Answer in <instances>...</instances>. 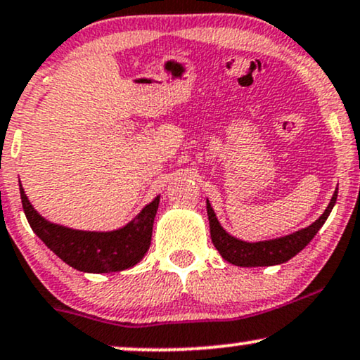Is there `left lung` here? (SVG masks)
<instances>
[{"label":"left lung","mask_w":360,"mask_h":360,"mask_svg":"<svg viewBox=\"0 0 360 360\" xmlns=\"http://www.w3.org/2000/svg\"><path fill=\"white\" fill-rule=\"evenodd\" d=\"M337 193L339 189L333 191V196L328 202V206L323 211V214L319 219H315L310 226L298 229L295 233L290 235L274 238V240L265 241H243L240 238H235L229 235L221 226V223L216 218L213 207H211L210 201L206 199V210H207V219H210V231H211V241H213L214 248L219 251V255L226 259L228 263L236 266H271L280 265V263L288 262L290 258L295 257L300 253L307 245L314 240L317 231L323 226L327 221L328 214L333 210L337 201Z\"/></svg>","instance_id":"1"}]
</instances>
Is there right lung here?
Returning <instances> with one entry per match:
<instances>
[{
  "instance_id": "obj_1",
  "label": "right lung",
  "mask_w": 360,
  "mask_h": 360,
  "mask_svg": "<svg viewBox=\"0 0 360 360\" xmlns=\"http://www.w3.org/2000/svg\"><path fill=\"white\" fill-rule=\"evenodd\" d=\"M20 196L34 235L67 265L84 274H110L137 265L150 246L154 218L161 199V196H155L122 228L112 231H84L46 221L28 201L21 183Z\"/></svg>"
}]
</instances>
